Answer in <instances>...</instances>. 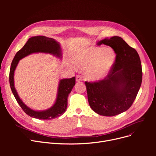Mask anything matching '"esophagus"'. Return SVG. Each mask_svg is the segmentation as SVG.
<instances>
[{
	"label": "esophagus",
	"mask_w": 156,
	"mask_h": 156,
	"mask_svg": "<svg viewBox=\"0 0 156 156\" xmlns=\"http://www.w3.org/2000/svg\"><path fill=\"white\" fill-rule=\"evenodd\" d=\"M76 81H77V82H80V81H82V78H81L80 75H76Z\"/></svg>",
	"instance_id": "1"
}]
</instances>
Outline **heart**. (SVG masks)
Listing matches in <instances>:
<instances>
[{
  "label": "heart",
  "instance_id": "heart-1",
  "mask_svg": "<svg viewBox=\"0 0 156 156\" xmlns=\"http://www.w3.org/2000/svg\"><path fill=\"white\" fill-rule=\"evenodd\" d=\"M116 59V54L112 48L90 46L74 52L72 54L73 63L70 64V66L75 68L76 65L85 67V78L89 81H98L108 75Z\"/></svg>",
  "mask_w": 156,
  "mask_h": 156
}]
</instances>
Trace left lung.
<instances>
[{
  "label": "left lung",
  "instance_id": "8db88e82",
  "mask_svg": "<svg viewBox=\"0 0 156 156\" xmlns=\"http://www.w3.org/2000/svg\"><path fill=\"white\" fill-rule=\"evenodd\" d=\"M102 44L116 52V61L104 80L85 81V85L92 109L102 116H113L128 110L134 102L142 83V64L136 51L122 38H106L97 45Z\"/></svg>",
  "mask_w": 156,
  "mask_h": 156
}]
</instances>
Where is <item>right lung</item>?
I'll use <instances>...</instances> for the list:
<instances>
[{"label":"right lung","mask_w":156,"mask_h":156,"mask_svg":"<svg viewBox=\"0 0 156 156\" xmlns=\"http://www.w3.org/2000/svg\"><path fill=\"white\" fill-rule=\"evenodd\" d=\"M51 54L58 58H62L61 47L59 42L54 38L45 36L32 37L28 39L23 47L16 54L11 65L9 83L12 92L22 109L30 117L40 119H52L59 117L67 109V99L75 85V77L62 79L59 81L56 100L54 104L44 111H35L24 104L19 97L14 87V75L17 65L21 59L34 53Z\"/></svg>","instance_id":"right-lung-1"}]
</instances>
